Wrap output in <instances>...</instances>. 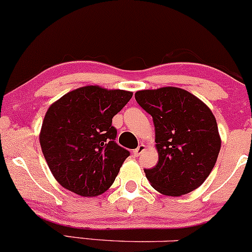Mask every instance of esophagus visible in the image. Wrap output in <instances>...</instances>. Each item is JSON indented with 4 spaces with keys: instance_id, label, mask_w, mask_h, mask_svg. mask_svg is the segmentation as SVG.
<instances>
[{
    "instance_id": "34e87169",
    "label": "esophagus",
    "mask_w": 252,
    "mask_h": 252,
    "mask_svg": "<svg viewBox=\"0 0 252 252\" xmlns=\"http://www.w3.org/2000/svg\"><path fill=\"white\" fill-rule=\"evenodd\" d=\"M145 149H146V146L144 145V144H140V145L134 150V155L135 156H140V155L145 151Z\"/></svg>"
}]
</instances>
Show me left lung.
<instances>
[{"mask_svg": "<svg viewBox=\"0 0 252 252\" xmlns=\"http://www.w3.org/2000/svg\"><path fill=\"white\" fill-rule=\"evenodd\" d=\"M135 101L152 117L158 162L145 169L157 191L180 196L202 185L219 155L217 120L193 94L175 87L135 93Z\"/></svg>", "mask_w": 252, "mask_h": 252, "instance_id": "obj_1", "label": "left lung"}]
</instances>
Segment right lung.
I'll return each instance as SVG.
<instances>
[{"label":"right lung","mask_w":252,"mask_h":252,"mask_svg":"<svg viewBox=\"0 0 252 252\" xmlns=\"http://www.w3.org/2000/svg\"><path fill=\"white\" fill-rule=\"evenodd\" d=\"M131 92L82 87L62 96L45 114L40 145L51 172L65 189L81 196L104 193L129 151L115 141L112 119Z\"/></svg>","instance_id":"1"}]
</instances>
